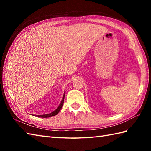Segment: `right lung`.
<instances>
[{"instance_id": "obj_1", "label": "right lung", "mask_w": 151, "mask_h": 151, "mask_svg": "<svg viewBox=\"0 0 151 151\" xmlns=\"http://www.w3.org/2000/svg\"><path fill=\"white\" fill-rule=\"evenodd\" d=\"M64 98H65V92H64V94L63 96V98H62V100L61 101V103L60 104L59 106L55 110L53 111L52 112H51L50 114H43V115H34L36 117H43V118H47V117H52L54 116V115H57L59 113V111H60L61 109L62 108V106L63 104V101H64Z\"/></svg>"}]
</instances>
